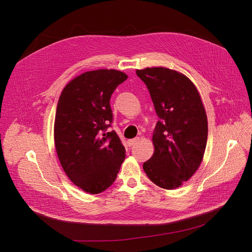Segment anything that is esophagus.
I'll return each mask as SVG.
<instances>
[{"instance_id":"34e87169","label":"esophagus","mask_w":252,"mask_h":252,"mask_svg":"<svg viewBox=\"0 0 252 252\" xmlns=\"http://www.w3.org/2000/svg\"><path fill=\"white\" fill-rule=\"evenodd\" d=\"M139 141H140V138H135V139H132V140H129V141L127 142V144H128L129 147H131L132 145H135V144L138 143Z\"/></svg>"}]
</instances>
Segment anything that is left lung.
I'll use <instances>...</instances> for the list:
<instances>
[{
    "mask_svg": "<svg viewBox=\"0 0 252 252\" xmlns=\"http://www.w3.org/2000/svg\"><path fill=\"white\" fill-rule=\"evenodd\" d=\"M160 121L153 133L154 153L143 164L149 179L164 189L188 181L203 161L208 120L194 84L182 73L155 66L137 70Z\"/></svg>",
    "mask_w": 252,
    "mask_h": 252,
    "instance_id": "left-lung-1",
    "label": "left lung"
}]
</instances>
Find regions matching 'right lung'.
Instances as JSON below:
<instances>
[{
	"label": "right lung",
	"instance_id": "obj_1",
	"mask_svg": "<svg viewBox=\"0 0 252 252\" xmlns=\"http://www.w3.org/2000/svg\"><path fill=\"white\" fill-rule=\"evenodd\" d=\"M127 79L117 71L99 69L71 80L61 93L55 119V147L64 173L91 194L107 189L126 158V149L114 130L110 97Z\"/></svg>",
	"mask_w": 252,
	"mask_h": 252
}]
</instances>
